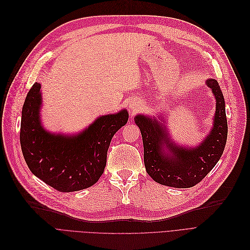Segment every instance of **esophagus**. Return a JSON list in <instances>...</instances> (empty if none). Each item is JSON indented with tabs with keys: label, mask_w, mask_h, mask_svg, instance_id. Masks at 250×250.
Returning a JSON list of instances; mask_svg holds the SVG:
<instances>
[{
	"label": "esophagus",
	"mask_w": 250,
	"mask_h": 250,
	"mask_svg": "<svg viewBox=\"0 0 250 250\" xmlns=\"http://www.w3.org/2000/svg\"><path fill=\"white\" fill-rule=\"evenodd\" d=\"M139 109H140V104H138V102L132 103L130 104V112L131 113H136Z\"/></svg>",
	"instance_id": "esophagus-1"
}]
</instances>
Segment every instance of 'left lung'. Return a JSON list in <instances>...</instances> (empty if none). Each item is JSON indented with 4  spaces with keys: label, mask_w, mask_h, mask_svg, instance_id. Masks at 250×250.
<instances>
[{
    "label": "left lung",
    "mask_w": 250,
    "mask_h": 250,
    "mask_svg": "<svg viewBox=\"0 0 250 250\" xmlns=\"http://www.w3.org/2000/svg\"><path fill=\"white\" fill-rule=\"evenodd\" d=\"M207 85L216 98V114L211 131L196 147L177 146L170 140L167 128L157 119L144 115L134 119L144 141L146 172L162 185L192 187L204 179L222 157L228 134L225 101L217 80L208 79Z\"/></svg>",
    "instance_id": "8db88e82"
}]
</instances>
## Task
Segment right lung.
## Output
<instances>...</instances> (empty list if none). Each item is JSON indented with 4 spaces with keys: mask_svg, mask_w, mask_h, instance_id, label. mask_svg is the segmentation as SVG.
Here are the masks:
<instances>
[{
    "mask_svg": "<svg viewBox=\"0 0 250 250\" xmlns=\"http://www.w3.org/2000/svg\"><path fill=\"white\" fill-rule=\"evenodd\" d=\"M41 84L35 82L22 108L20 145L29 170L60 192L92 186L103 175L111 140L128 121V112L99 117L77 135L52 134L43 129Z\"/></svg>",
    "mask_w": 250,
    "mask_h": 250,
    "instance_id": "obj_1",
    "label": "right lung"
}]
</instances>
